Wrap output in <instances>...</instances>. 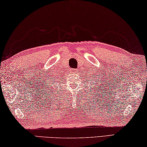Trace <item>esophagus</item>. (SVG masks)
<instances>
[{
  "mask_svg": "<svg viewBox=\"0 0 147 147\" xmlns=\"http://www.w3.org/2000/svg\"><path fill=\"white\" fill-rule=\"evenodd\" d=\"M73 71H75V70H77V69H72Z\"/></svg>",
  "mask_w": 147,
  "mask_h": 147,
  "instance_id": "obj_1",
  "label": "esophagus"
}]
</instances>
